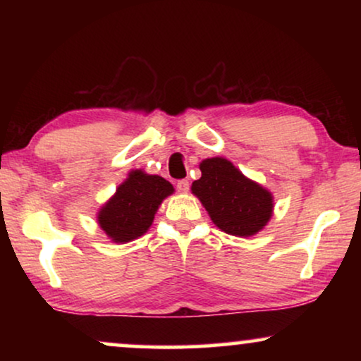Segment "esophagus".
Listing matches in <instances>:
<instances>
[{
  "mask_svg": "<svg viewBox=\"0 0 361 361\" xmlns=\"http://www.w3.org/2000/svg\"><path fill=\"white\" fill-rule=\"evenodd\" d=\"M176 189L179 190L180 194H187V192H189V189H190V184H189V180H187V179L177 180V184H176Z\"/></svg>",
  "mask_w": 361,
  "mask_h": 361,
  "instance_id": "34e87169",
  "label": "esophagus"
}]
</instances>
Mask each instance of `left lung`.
<instances>
[{"label": "left lung", "mask_w": 361, "mask_h": 361, "mask_svg": "<svg viewBox=\"0 0 361 361\" xmlns=\"http://www.w3.org/2000/svg\"><path fill=\"white\" fill-rule=\"evenodd\" d=\"M200 171L202 177L194 180L192 192L221 231L251 236L263 230L273 214V197L268 190L246 179L224 157L202 161Z\"/></svg>", "instance_id": "obj_1"}]
</instances>
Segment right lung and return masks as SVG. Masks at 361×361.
I'll use <instances>...</instances> for the list:
<instances>
[{"label":"right lung","instance_id":"right-lung-1","mask_svg":"<svg viewBox=\"0 0 361 361\" xmlns=\"http://www.w3.org/2000/svg\"><path fill=\"white\" fill-rule=\"evenodd\" d=\"M172 192L174 187L162 177L133 171L110 202L102 207L98 224L116 243L135 240L146 233L161 202Z\"/></svg>","mask_w":361,"mask_h":361}]
</instances>
